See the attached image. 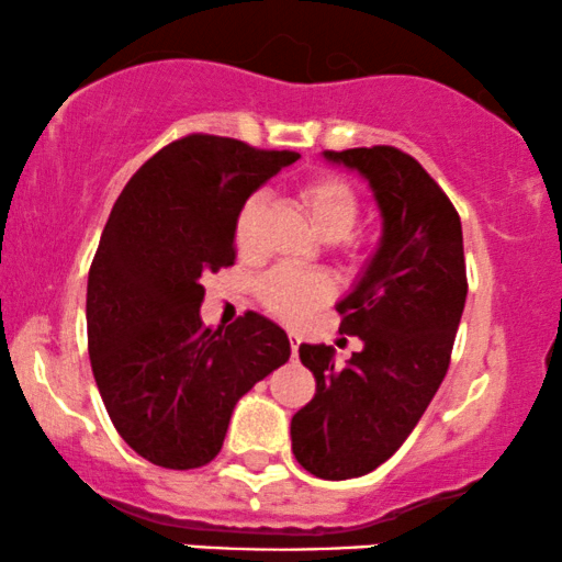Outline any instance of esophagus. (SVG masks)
I'll list each match as a JSON object with an SVG mask.
<instances>
[{"label":"esophagus","mask_w":562,"mask_h":562,"mask_svg":"<svg viewBox=\"0 0 562 562\" xmlns=\"http://www.w3.org/2000/svg\"><path fill=\"white\" fill-rule=\"evenodd\" d=\"M288 339H290V350H293V358H295L297 347H301V334H297V331H288Z\"/></svg>","instance_id":"34e87169"}]
</instances>
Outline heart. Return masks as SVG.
<instances>
[{"label": "heart", "mask_w": 562, "mask_h": 562, "mask_svg": "<svg viewBox=\"0 0 562 562\" xmlns=\"http://www.w3.org/2000/svg\"><path fill=\"white\" fill-rule=\"evenodd\" d=\"M303 207L308 212L311 223L318 236L326 240L345 238L355 228L360 215V202L352 187L342 179L324 176V179L308 181L301 189ZM261 199H246L236 217V246L240 251H251L257 244V217ZM334 293V282L322 272H308L297 267H277L259 285L261 301L272 314L285 322H301L318 308L326 297Z\"/></svg>", "instance_id": "heart-1"}]
</instances>
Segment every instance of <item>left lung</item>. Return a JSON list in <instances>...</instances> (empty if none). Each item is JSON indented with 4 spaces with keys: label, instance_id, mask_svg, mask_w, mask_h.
Returning a JSON list of instances; mask_svg holds the SVG:
<instances>
[{
    "label": "left lung",
    "instance_id": "left-lung-1",
    "mask_svg": "<svg viewBox=\"0 0 562 562\" xmlns=\"http://www.w3.org/2000/svg\"><path fill=\"white\" fill-rule=\"evenodd\" d=\"M324 158L368 181L383 233L337 303L339 331L360 337L363 350L337 368L334 347L301 345L316 394L293 415L290 436L303 470L350 480L392 457L436 396L464 311L467 265L459 212L412 155L375 145Z\"/></svg>",
    "mask_w": 562,
    "mask_h": 562
}]
</instances>
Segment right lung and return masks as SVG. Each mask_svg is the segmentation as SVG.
I'll return each instance as SVG.
<instances>
[{"mask_svg": "<svg viewBox=\"0 0 562 562\" xmlns=\"http://www.w3.org/2000/svg\"><path fill=\"white\" fill-rule=\"evenodd\" d=\"M215 134H189L132 176L88 274V352L113 428L142 459L196 470L223 449L233 407L288 363L290 339L248 311L210 329L202 277L236 261V217L295 162Z\"/></svg>", "mask_w": 562, "mask_h": 562, "instance_id": "1", "label": "right lung"}]
</instances>
